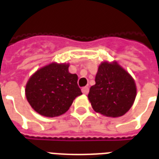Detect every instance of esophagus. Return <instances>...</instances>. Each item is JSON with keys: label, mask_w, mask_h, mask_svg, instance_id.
Returning a JSON list of instances; mask_svg holds the SVG:
<instances>
[{"label": "esophagus", "mask_w": 159, "mask_h": 159, "mask_svg": "<svg viewBox=\"0 0 159 159\" xmlns=\"http://www.w3.org/2000/svg\"><path fill=\"white\" fill-rule=\"evenodd\" d=\"M82 92L83 94L87 95L88 92H89V87H84L82 88Z\"/></svg>", "instance_id": "34e87169"}]
</instances>
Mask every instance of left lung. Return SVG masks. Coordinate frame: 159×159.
<instances>
[{"label":"left lung","instance_id":"1","mask_svg":"<svg viewBox=\"0 0 159 159\" xmlns=\"http://www.w3.org/2000/svg\"><path fill=\"white\" fill-rule=\"evenodd\" d=\"M95 82L88 94L95 111L109 117H119L131 108L136 97L135 83L117 62H102Z\"/></svg>","mask_w":159,"mask_h":159}]
</instances>
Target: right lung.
<instances>
[{"mask_svg":"<svg viewBox=\"0 0 159 159\" xmlns=\"http://www.w3.org/2000/svg\"><path fill=\"white\" fill-rule=\"evenodd\" d=\"M68 67L66 63H51L30 78L25 87L26 98L39 114L47 117L61 116L82 94L77 74H71Z\"/></svg>","mask_w":159,"mask_h":159,"instance_id":"obj_1","label":"right lung"}]
</instances>
